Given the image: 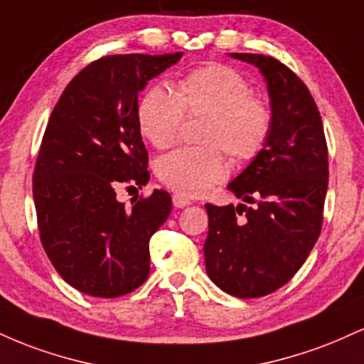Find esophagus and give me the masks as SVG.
<instances>
[{"label": "esophagus", "instance_id": "1", "mask_svg": "<svg viewBox=\"0 0 364 364\" xmlns=\"http://www.w3.org/2000/svg\"><path fill=\"white\" fill-rule=\"evenodd\" d=\"M190 200L186 198V196H183V195H173V205L176 207V208H185V207H188L190 205Z\"/></svg>", "mask_w": 364, "mask_h": 364}]
</instances>
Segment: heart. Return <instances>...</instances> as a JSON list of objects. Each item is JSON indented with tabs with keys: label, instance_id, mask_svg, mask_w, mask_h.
<instances>
[{
	"label": "heart",
	"instance_id": "b5f03b06",
	"mask_svg": "<svg viewBox=\"0 0 364 364\" xmlns=\"http://www.w3.org/2000/svg\"><path fill=\"white\" fill-rule=\"evenodd\" d=\"M141 135L156 149L176 144L185 118L207 116L202 141L207 147L178 149L156 162L157 178L183 196H200L228 174L224 153L236 164L257 159L274 127V112L253 94L245 75L225 65H207L186 73L176 90L154 85L139 102Z\"/></svg>",
	"mask_w": 364,
	"mask_h": 364
}]
</instances>
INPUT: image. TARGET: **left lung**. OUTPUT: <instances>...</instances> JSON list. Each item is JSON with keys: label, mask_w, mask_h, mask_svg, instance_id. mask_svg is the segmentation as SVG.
<instances>
[{"label": "left lung", "mask_w": 364, "mask_h": 364, "mask_svg": "<svg viewBox=\"0 0 364 364\" xmlns=\"http://www.w3.org/2000/svg\"><path fill=\"white\" fill-rule=\"evenodd\" d=\"M229 56L260 70L274 127L263 152L228 186L253 207L205 205L208 235L203 255L215 286L250 299L289 282L318 240L328 152L318 107L298 75L265 54Z\"/></svg>", "instance_id": "8db88e82"}]
</instances>
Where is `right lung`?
Wrapping results in <instances>:
<instances>
[{
  "mask_svg": "<svg viewBox=\"0 0 364 364\" xmlns=\"http://www.w3.org/2000/svg\"><path fill=\"white\" fill-rule=\"evenodd\" d=\"M181 56L114 54L90 63L48 121L32 178L41 243L63 281L83 294L119 298L147 281L149 241L168 219L171 196L154 190L127 208L116 188L147 185L139 92Z\"/></svg>",
  "mask_w": 364,
  "mask_h": 364,
  "instance_id": "1",
  "label": "right lung"
}]
</instances>
